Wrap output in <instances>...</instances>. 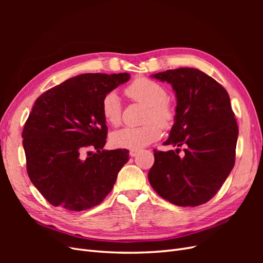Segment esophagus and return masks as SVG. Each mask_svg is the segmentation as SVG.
Listing matches in <instances>:
<instances>
[{
	"mask_svg": "<svg viewBox=\"0 0 263 263\" xmlns=\"http://www.w3.org/2000/svg\"><path fill=\"white\" fill-rule=\"evenodd\" d=\"M139 154V150H130L129 151V156L130 157H136Z\"/></svg>",
	"mask_w": 263,
	"mask_h": 263,
	"instance_id": "obj_1",
	"label": "esophagus"
}]
</instances>
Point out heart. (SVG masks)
I'll list each match as a JSON object with an SVG mask.
<instances>
[{
	"mask_svg": "<svg viewBox=\"0 0 263 263\" xmlns=\"http://www.w3.org/2000/svg\"><path fill=\"white\" fill-rule=\"evenodd\" d=\"M125 94L147 106L145 122L148 123L140 127H125L114 132L110 135V144L116 148L138 150L160 138L161 127L158 124L168 127L174 118V109L166 100L168 92L164 86L148 78L136 79L126 87ZM101 109L106 123L116 126L121 122L122 105L116 92L112 91L104 95Z\"/></svg>",
	"mask_w": 263,
	"mask_h": 263,
	"instance_id": "1",
	"label": "heart"
}]
</instances>
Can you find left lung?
I'll use <instances>...</instances> for the list:
<instances>
[{
    "mask_svg": "<svg viewBox=\"0 0 263 263\" xmlns=\"http://www.w3.org/2000/svg\"><path fill=\"white\" fill-rule=\"evenodd\" d=\"M151 78L168 82L176 93L174 124L164 145L177 149L154 150L148 180L174 205L204 204L217 193L235 164L238 126L229 95L216 80L194 68L166 70Z\"/></svg>",
    "mask_w": 263,
    "mask_h": 263,
    "instance_id": "1",
    "label": "left lung"
}]
</instances>
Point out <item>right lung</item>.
<instances>
[{
  "label": "right lung",
  "mask_w": 263,
  "mask_h": 263,
  "mask_svg": "<svg viewBox=\"0 0 263 263\" xmlns=\"http://www.w3.org/2000/svg\"><path fill=\"white\" fill-rule=\"evenodd\" d=\"M129 79V73H84L36 100L24 126L23 147L28 177L51 205L89 210L112 191L129 151L103 149L107 127L101 103ZM86 148L97 153L83 158Z\"/></svg>",
  "instance_id": "1"
}]
</instances>
